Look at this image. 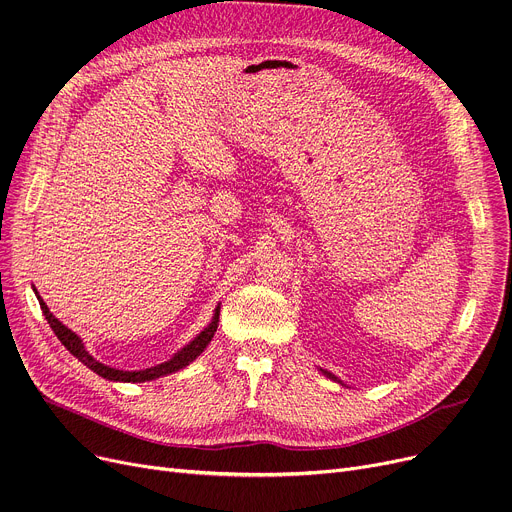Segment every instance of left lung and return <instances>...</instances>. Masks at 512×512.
Instances as JSON below:
<instances>
[{
	"label": "left lung",
	"mask_w": 512,
	"mask_h": 512,
	"mask_svg": "<svg viewBox=\"0 0 512 512\" xmlns=\"http://www.w3.org/2000/svg\"><path fill=\"white\" fill-rule=\"evenodd\" d=\"M319 370H321V372L325 374V377H327V379H331V381H335V383H339V385H344V381H342V379H339V377H335V374H333V372H329V370H323V368H319ZM344 387H346V385H344Z\"/></svg>",
	"instance_id": "obj_1"
}]
</instances>
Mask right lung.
I'll use <instances>...</instances> for the list:
<instances>
[{
	"label": "right lung",
	"instance_id": "1",
	"mask_svg": "<svg viewBox=\"0 0 512 512\" xmlns=\"http://www.w3.org/2000/svg\"><path fill=\"white\" fill-rule=\"evenodd\" d=\"M34 294H37L39 298V304H41V311L47 319V323L51 325L53 333L57 335L59 342L67 348V352H70L72 356H76L84 366H88L90 370H94L98 377L107 379V381H113V383H146V381H154V379H160V377H166V374H173L185 366H189L203 350L208 348V344L212 342V337L218 329V319H220V304L214 309V317L212 321L208 323V327H203V331H199L191 342L187 346H183L177 354L170 356L166 362H160L156 366H150V368H144V370H119V368H111L107 364L98 362L84 346L82 337L76 335L72 329H67L51 311L49 306L43 302V298L39 296V292L34 290Z\"/></svg>",
	"mask_w": 512,
	"mask_h": 512
}]
</instances>
